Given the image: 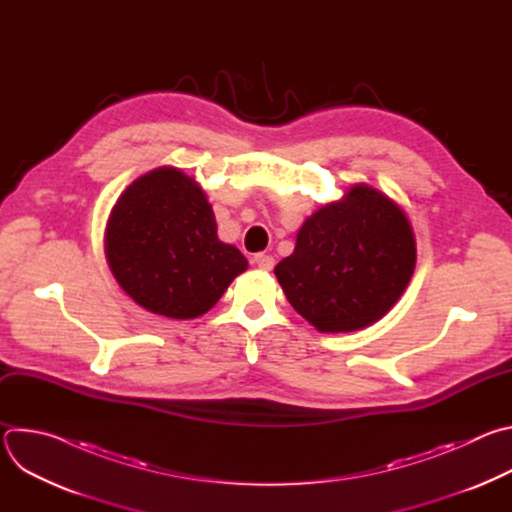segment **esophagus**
Returning a JSON list of instances; mask_svg holds the SVG:
<instances>
[{"mask_svg":"<svg viewBox=\"0 0 512 512\" xmlns=\"http://www.w3.org/2000/svg\"><path fill=\"white\" fill-rule=\"evenodd\" d=\"M253 263H255L261 271H271L273 265H275L273 257H271V255H265V253H257V255L253 257Z\"/></svg>","mask_w":512,"mask_h":512,"instance_id":"obj_1","label":"esophagus"}]
</instances>
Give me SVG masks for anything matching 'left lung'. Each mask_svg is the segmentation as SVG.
<instances>
[{"mask_svg":"<svg viewBox=\"0 0 512 512\" xmlns=\"http://www.w3.org/2000/svg\"><path fill=\"white\" fill-rule=\"evenodd\" d=\"M407 214L381 190L354 184L306 218L296 249L275 265L287 302L320 332H354L381 320L415 269Z\"/></svg>","mask_w":512,"mask_h":512,"instance_id":"8db88e82","label":"left lung"}]
</instances>
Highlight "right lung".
<instances>
[{
    "instance_id": "add662e5",
    "label": "right lung",
    "mask_w": 512,
    "mask_h": 512,
    "mask_svg": "<svg viewBox=\"0 0 512 512\" xmlns=\"http://www.w3.org/2000/svg\"><path fill=\"white\" fill-rule=\"evenodd\" d=\"M105 257L125 294L158 316L206 314L249 263L216 235L198 182L164 166L131 182L105 229Z\"/></svg>"
}]
</instances>
